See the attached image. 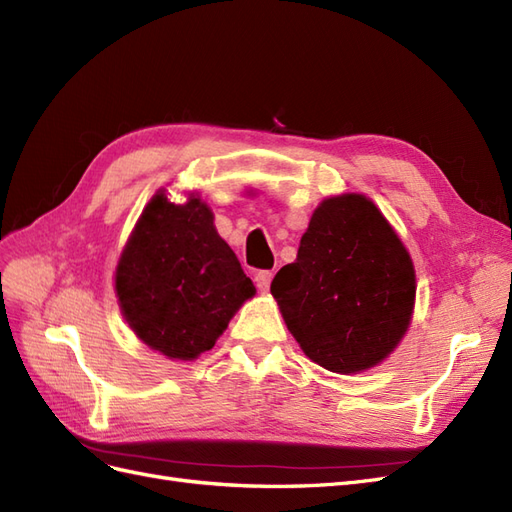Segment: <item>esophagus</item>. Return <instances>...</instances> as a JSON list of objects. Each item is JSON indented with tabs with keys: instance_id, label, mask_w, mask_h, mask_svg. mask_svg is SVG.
<instances>
[{
	"instance_id": "34e87169",
	"label": "esophagus",
	"mask_w": 512,
	"mask_h": 512,
	"mask_svg": "<svg viewBox=\"0 0 512 512\" xmlns=\"http://www.w3.org/2000/svg\"><path fill=\"white\" fill-rule=\"evenodd\" d=\"M271 277H273V271H258L256 275H254V282H256V286H258V290H269V286H271Z\"/></svg>"
}]
</instances>
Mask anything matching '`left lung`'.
Returning a JSON list of instances; mask_svg holds the SVG:
<instances>
[{
	"label": "left lung",
	"mask_w": 512,
	"mask_h": 512,
	"mask_svg": "<svg viewBox=\"0 0 512 512\" xmlns=\"http://www.w3.org/2000/svg\"><path fill=\"white\" fill-rule=\"evenodd\" d=\"M414 284L391 224L365 196L344 194L314 211L297 260L277 271L271 294L309 359L354 374L384 361L404 337Z\"/></svg>",
	"instance_id": "obj_1"
}]
</instances>
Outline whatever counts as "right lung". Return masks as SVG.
<instances>
[{
    "label": "right lung",
    "instance_id": "obj_1",
    "mask_svg": "<svg viewBox=\"0 0 512 512\" xmlns=\"http://www.w3.org/2000/svg\"><path fill=\"white\" fill-rule=\"evenodd\" d=\"M115 290L136 337L181 361L211 350L256 292L209 207L194 196L185 205L168 203L164 194L153 196L138 220Z\"/></svg>",
    "mask_w": 512,
    "mask_h": 512
}]
</instances>
